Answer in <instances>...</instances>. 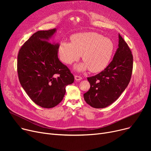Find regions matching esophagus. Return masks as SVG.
I'll list each match as a JSON object with an SVG mask.
<instances>
[{
	"label": "esophagus",
	"mask_w": 151,
	"mask_h": 151,
	"mask_svg": "<svg viewBox=\"0 0 151 151\" xmlns=\"http://www.w3.org/2000/svg\"><path fill=\"white\" fill-rule=\"evenodd\" d=\"M75 80H76V81H80V80H82V78H81V76H80L75 75Z\"/></svg>",
	"instance_id": "esophagus-1"
}]
</instances>
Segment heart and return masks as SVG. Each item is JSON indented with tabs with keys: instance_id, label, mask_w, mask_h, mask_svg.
I'll return each mask as SVG.
<instances>
[{
	"instance_id": "1",
	"label": "heart",
	"mask_w": 151,
	"mask_h": 151,
	"mask_svg": "<svg viewBox=\"0 0 151 151\" xmlns=\"http://www.w3.org/2000/svg\"><path fill=\"white\" fill-rule=\"evenodd\" d=\"M71 43L62 41L58 47L60 60L66 64L77 61L82 55L84 62L75 68L83 71L89 68L92 72L104 70L111 59L114 44L111 40L96 32H86L73 35Z\"/></svg>"
}]
</instances>
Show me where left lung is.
Segmentation results:
<instances>
[{"label": "left lung", "instance_id": "1", "mask_svg": "<svg viewBox=\"0 0 151 151\" xmlns=\"http://www.w3.org/2000/svg\"><path fill=\"white\" fill-rule=\"evenodd\" d=\"M132 69V52L119 34L118 48L113 60L101 72L88 78L91 87L84 93L86 102L95 108H104L111 105L127 87Z\"/></svg>", "mask_w": 151, "mask_h": 151}]
</instances>
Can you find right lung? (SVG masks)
Returning a JSON list of instances; mask_svg holds the SVG:
<instances>
[{"instance_id":"1","label":"right lung","mask_w":151,"mask_h":151,"mask_svg":"<svg viewBox=\"0 0 151 151\" xmlns=\"http://www.w3.org/2000/svg\"><path fill=\"white\" fill-rule=\"evenodd\" d=\"M56 29L40 30L32 35L19 50L17 69L19 80L35 104L51 108L62 100L66 86L74 76L58 58V43L48 41Z\"/></svg>"}]
</instances>
